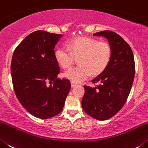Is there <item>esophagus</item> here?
Here are the masks:
<instances>
[{
    "label": "esophagus",
    "mask_w": 148,
    "mask_h": 148,
    "mask_svg": "<svg viewBox=\"0 0 148 148\" xmlns=\"http://www.w3.org/2000/svg\"><path fill=\"white\" fill-rule=\"evenodd\" d=\"M71 87L72 88L75 87V86H77V83H76V82H72V81L71 82Z\"/></svg>",
    "instance_id": "34e87169"
}]
</instances>
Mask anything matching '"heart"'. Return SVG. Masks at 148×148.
Instances as JSON below:
<instances>
[{
    "mask_svg": "<svg viewBox=\"0 0 148 148\" xmlns=\"http://www.w3.org/2000/svg\"><path fill=\"white\" fill-rule=\"evenodd\" d=\"M54 58L63 69H68L78 58L79 66L63 74L72 82H81L90 74L98 75L108 67L112 58V49L107 42H99L88 37H78L69 41L66 46L55 49Z\"/></svg>",
    "mask_w": 148,
    "mask_h": 148,
    "instance_id": "1",
    "label": "heart"
}]
</instances>
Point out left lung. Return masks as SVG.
I'll return each instance as SVG.
<instances>
[{"label": "left lung", "mask_w": 148, "mask_h": 148, "mask_svg": "<svg viewBox=\"0 0 148 148\" xmlns=\"http://www.w3.org/2000/svg\"><path fill=\"white\" fill-rule=\"evenodd\" d=\"M94 35L107 38L112 58L106 70L92 79L98 85L84 86L82 106L90 116L106 120L119 112L127 101L134 79L135 62L131 48L119 34L106 30Z\"/></svg>", "instance_id": "8db88e82"}]
</instances>
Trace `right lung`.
<instances>
[{
	"instance_id": "obj_1",
	"label": "right lung",
	"mask_w": 148,
	"mask_h": 148,
	"mask_svg": "<svg viewBox=\"0 0 148 148\" xmlns=\"http://www.w3.org/2000/svg\"><path fill=\"white\" fill-rule=\"evenodd\" d=\"M62 34L36 31L16 47L11 62V74L16 97L28 112L49 119L62 111L71 89L54 58V47Z\"/></svg>"
}]
</instances>
